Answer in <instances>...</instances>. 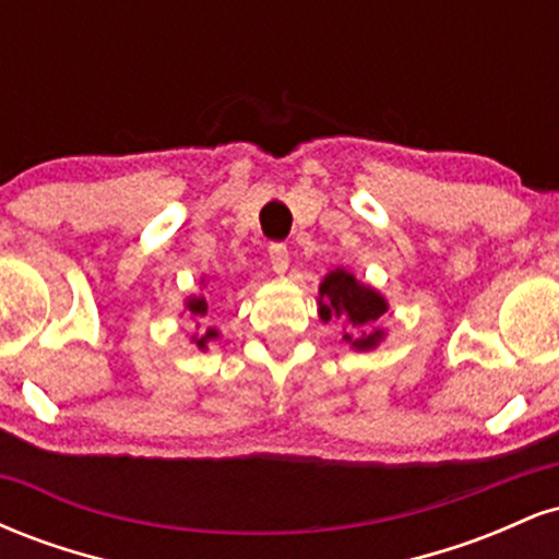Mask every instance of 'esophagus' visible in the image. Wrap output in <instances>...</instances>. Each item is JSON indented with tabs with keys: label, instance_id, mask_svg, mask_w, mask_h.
Here are the masks:
<instances>
[{
	"label": "esophagus",
	"instance_id": "esophagus-1",
	"mask_svg": "<svg viewBox=\"0 0 559 559\" xmlns=\"http://www.w3.org/2000/svg\"><path fill=\"white\" fill-rule=\"evenodd\" d=\"M267 252H271L273 271L278 275H284L288 271V249L284 247V243H271V249H267Z\"/></svg>",
	"mask_w": 559,
	"mask_h": 559
}]
</instances>
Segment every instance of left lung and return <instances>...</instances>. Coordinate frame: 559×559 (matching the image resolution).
<instances>
[{"label": "left lung", "mask_w": 559, "mask_h": 559, "mask_svg": "<svg viewBox=\"0 0 559 559\" xmlns=\"http://www.w3.org/2000/svg\"><path fill=\"white\" fill-rule=\"evenodd\" d=\"M318 312L323 323L329 320H342L344 323V342L355 349H373L386 336L383 329H376V323L386 316L389 305L376 288L360 284L349 271L336 267L323 278L318 288ZM361 333L357 334L356 331Z\"/></svg>", "instance_id": "obj_1"}]
</instances>
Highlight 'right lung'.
<instances>
[{
    "instance_id": "right-lung-1",
    "label": "right lung",
    "mask_w": 559,
    "mask_h": 559,
    "mask_svg": "<svg viewBox=\"0 0 559 559\" xmlns=\"http://www.w3.org/2000/svg\"><path fill=\"white\" fill-rule=\"evenodd\" d=\"M186 312H189L191 318L202 320L204 316H207V301H204V297H189V299H186ZM213 338H217V331L207 329L202 333V336H194L191 342H194L199 349H207V344L213 342Z\"/></svg>"
}]
</instances>
